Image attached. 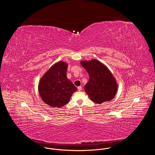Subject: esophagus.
I'll list each match as a JSON object with an SVG mask.
<instances>
[{"label":"esophagus","instance_id":"1","mask_svg":"<svg viewBox=\"0 0 155 155\" xmlns=\"http://www.w3.org/2000/svg\"><path fill=\"white\" fill-rule=\"evenodd\" d=\"M77 89H78V91H81V89H82V87H81V86H79V87H77Z\"/></svg>","mask_w":155,"mask_h":155}]
</instances>
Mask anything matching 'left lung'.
I'll return each instance as SVG.
<instances>
[{"mask_svg": "<svg viewBox=\"0 0 155 155\" xmlns=\"http://www.w3.org/2000/svg\"><path fill=\"white\" fill-rule=\"evenodd\" d=\"M80 64L89 76L84 90L90 99L97 104L112 100L117 94L118 84L109 68L96 59L82 60Z\"/></svg>", "mask_w": 155, "mask_h": 155, "instance_id": "8db88e82", "label": "left lung"}]
</instances>
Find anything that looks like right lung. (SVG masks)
Returning a JSON list of instances; mask_svg holds the SVG:
<instances>
[{
  "label": "right lung",
  "instance_id": "obj_1",
  "mask_svg": "<svg viewBox=\"0 0 155 155\" xmlns=\"http://www.w3.org/2000/svg\"><path fill=\"white\" fill-rule=\"evenodd\" d=\"M67 67L66 62L58 61L51 67L39 80V95L45 103L51 107H63L77 90L67 77Z\"/></svg>",
  "mask_w": 155,
  "mask_h": 155
}]
</instances>
